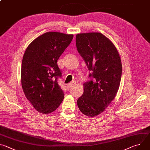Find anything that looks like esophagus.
Returning a JSON list of instances; mask_svg holds the SVG:
<instances>
[{
  "instance_id": "34e87169",
  "label": "esophagus",
  "mask_w": 150,
  "mask_h": 150,
  "mask_svg": "<svg viewBox=\"0 0 150 150\" xmlns=\"http://www.w3.org/2000/svg\"><path fill=\"white\" fill-rule=\"evenodd\" d=\"M75 82H72L71 83H69L68 85H67V88L68 89H70L72 87H73L74 85H75Z\"/></svg>"
}]
</instances>
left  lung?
I'll return each mask as SVG.
<instances>
[{
  "label": "left lung",
  "mask_w": 150,
  "mask_h": 150,
  "mask_svg": "<svg viewBox=\"0 0 150 150\" xmlns=\"http://www.w3.org/2000/svg\"><path fill=\"white\" fill-rule=\"evenodd\" d=\"M78 53L91 72L83 83V93L77 100L79 110L88 117L103 112L115 98L122 76V63L113 42L100 33L78 34Z\"/></svg>",
  "instance_id": "obj_1"
}]
</instances>
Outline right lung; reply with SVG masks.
<instances>
[{"instance_id": "1", "label": "right lung", "mask_w": 150, "mask_h": 150, "mask_svg": "<svg viewBox=\"0 0 150 150\" xmlns=\"http://www.w3.org/2000/svg\"><path fill=\"white\" fill-rule=\"evenodd\" d=\"M73 37V34L47 32L33 40L25 52L21 84L25 97L40 113L54 112L64 98L57 82L62 72L57 62Z\"/></svg>"}]
</instances>
